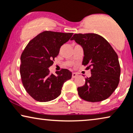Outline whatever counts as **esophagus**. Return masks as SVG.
Listing matches in <instances>:
<instances>
[{"label": "esophagus", "instance_id": "obj_1", "mask_svg": "<svg viewBox=\"0 0 133 133\" xmlns=\"http://www.w3.org/2000/svg\"><path fill=\"white\" fill-rule=\"evenodd\" d=\"M72 78H75L76 77H77V74L76 73H72Z\"/></svg>", "mask_w": 133, "mask_h": 133}]
</instances>
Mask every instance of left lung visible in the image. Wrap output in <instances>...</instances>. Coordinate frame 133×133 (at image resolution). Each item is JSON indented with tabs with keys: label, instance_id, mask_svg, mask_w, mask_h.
I'll list each match as a JSON object with an SVG mask.
<instances>
[{
	"label": "left lung",
	"instance_id": "left-lung-1",
	"mask_svg": "<svg viewBox=\"0 0 133 133\" xmlns=\"http://www.w3.org/2000/svg\"><path fill=\"white\" fill-rule=\"evenodd\" d=\"M82 46V64L91 69V77L85 78V84L78 88V95L91 102L108 98L117 88L120 67L118 56L103 37L95 33H76L71 38Z\"/></svg>",
	"mask_w": 133,
	"mask_h": 133
}]
</instances>
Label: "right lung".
Masks as SVG:
<instances>
[{"label":"right lung","instance_id":"add662e5","mask_svg":"<svg viewBox=\"0 0 133 133\" xmlns=\"http://www.w3.org/2000/svg\"><path fill=\"white\" fill-rule=\"evenodd\" d=\"M73 33L45 31L28 42L21 54L20 74L23 86L35 100L45 102L61 94L64 82L71 78L72 73L65 69L50 73L61 45L68 42Z\"/></svg>","mask_w":133,"mask_h":133}]
</instances>
